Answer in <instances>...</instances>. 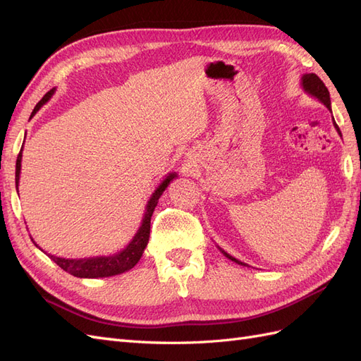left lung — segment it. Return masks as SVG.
Here are the masks:
<instances>
[{"label": "left lung", "mask_w": 361, "mask_h": 361, "mask_svg": "<svg viewBox=\"0 0 361 361\" xmlns=\"http://www.w3.org/2000/svg\"><path fill=\"white\" fill-rule=\"evenodd\" d=\"M301 87H302V90H304L305 93L310 94L312 97H314V99H318L321 104H324V105H325L326 108H329V110L331 111L330 92H329V89H326V87H325V84L321 81V78H319L318 75H314V73H304V75L301 76ZM333 125H334V128H336V130H337V134L342 137L341 129H338L337 123L334 122V117H333ZM218 248H220V247H218ZM220 251H221V253H223L227 259H231V260L236 262L238 265L247 267V264H244V262L238 260L236 257H233V256H231L228 253H226L224 250H221V248H220Z\"/></svg>", "instance_id": "1"}]
</instances>
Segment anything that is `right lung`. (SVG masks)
<instances>
[{
    "mask_svg": "<svg viewBox=\"0 0 361 361\" xmlns=\"http://www.w3.org/2000/svg\"><path fill=\"white\" fill-rule=\"evenodd\" d=\"M54 93H56V89H51L45 96L42 97V99L37 102V105L35 106V110H32L30 118L51 99ZM20 162H23V147H20V152H19L18 159H16V176H15L16 188L19 185V176H20ZM176 178H178L176 171L169 173V176H166V179H164L158 185V188L152 192L150 199L145 207V215H143V220H141V226L138 227L135 236L130 239V243L122 251H118V253L110 255V256H96V257H84V259H66V257H57L54 255H48V256L51 257V260L56 262V264L61 269H64L66 272H69V274H72L75 277H80V279L111 277V276L122 274V272H126L130 268H134L138 264L141 256H143L145 248L147 247V243H149L152 214H154L162 192L166 191L170 182ZM35 245L39 247L36 243H35Z\"/></svg>",
    "mask_w": 361,
    "mask_h": 361,
    "instance_id": "obj_1",
    "label": "right lung"
}]
</instances>
